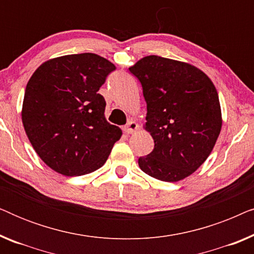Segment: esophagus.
Here are the masks:
<instances>
[{
	"instance_id": "esophagus-1",
	"label": "esophagus",
	"mask_w": 254,
	"mask_h": 254,
	"mask_svg": "<svg viewBox=\"0 0 254 254\" xmlns=\"http://www.w3.org/2000/svg\"><path fill=\"white\" fill-rule=\"evenodd\" d=\"M138 129H140V126H138V125L133 120L128 121L126 127H125V130H126V133H128V134H133Z\"/></svg>"
}]
</instances>
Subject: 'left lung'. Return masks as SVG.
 Listing matches in <instances>:
<instances>
[{
    "label": "left lung",
    "instance_id": "1",
    "mask_svg": "<svg viewBox=\"0 0 254 254\" xmlns=\"http://www.w3.org/2000/svg\"><path fill=\"white\" fill-rule=\"evenodd\" d=\"M129 71L141 82L147 102L143 128L155 143L138 166L162 182L185 179L203 164L221 133L214 83L195 65L158 55L142 58Z\"/></svg>",
    "mask_w": 254,
    "mask_h": 254
}]
</instances>
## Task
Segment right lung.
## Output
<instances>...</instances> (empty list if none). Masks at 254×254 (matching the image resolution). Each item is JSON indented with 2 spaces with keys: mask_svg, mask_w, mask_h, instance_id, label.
Listing matches in <instances>:
<instances>
[{
  "mask_svg": "<svg viewBox=\"0 0 254 254\" xmlns=\"http://www.w3.org/2000/svg\"><path fill=\"white\" fill-rule=\"evenodd\" d=\"M112 62L93 53L45 61L27 82L22 107L24 129L38 156L64 176L91 173L105 164L123 131L107 123L98 93Z\"/></svg>",
  "mask_w": 254,
  "mask_h": 254,
  "instance_id": "right-lung-1",
  "label": "right lung"
}]
</instances>
